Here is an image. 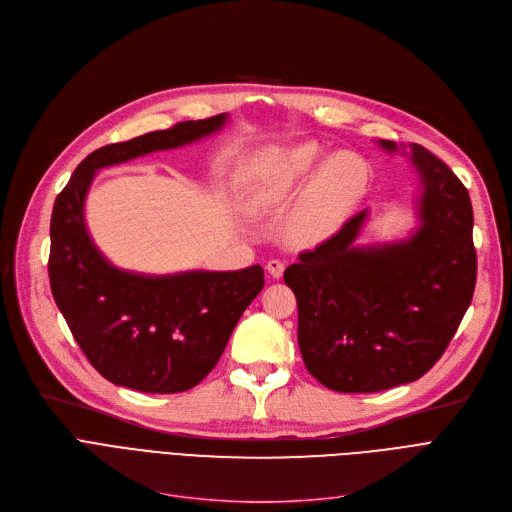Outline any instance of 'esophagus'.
<instances>
[{
  "label": "esophagus",
  "mask_w": 512,
  "mask_h": 512,
  "mask_svg": "<svg viewBox=\"0 0 512 512\" xmlns=\"http://www.w3.org/2000/svg\"><path fill=\"white\" fill-rule=\"evenodd\" d=\"M267 274H270L274 280H278V278H282V274H284V263L280 261V259H272V261H267Z\"/></svg>",
  "instance_id": "34e87169"
}]
</instances>
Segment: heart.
I'll return each mask as SVG.
<instances>
[{
    "instance_id": "b5f03b06",
    "label": "heart",
    "mask_w": 512,
    "mask_h": 512,
    "mask_svg": "<svg viewBox=\"0 0 512 512\" xmlns=\"http://www.w3.org/2000/svg\"><path fill=\"white\" fill-rule=\"evenodd\" d=\"M346 153L332 155L318 172L321 153L315 145H299L267 155L259 180L253 186V205L274 211L286 205L309 182L301 207L294 218V232L305 240L326 238L336 230L342 215L361 195L363 178H355V168Z\"/></svg>"
}]
</instances>
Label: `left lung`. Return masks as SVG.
Segmentation results:
<instances>
[{
  "label": "left lung",
  "instance_id": "8db88e82",
  "mask_svg": "<svg viewBox=\"0 0 512 512\" xmlns=\"http://www.w3.org/2000/svg\"><path fill=\"white\" fill-rule=\"evenodd\" d=\"M411 157L421 180L417 228L357 247L367 209L299 255L284 282L299 307V348L317 382L336 392H380L419 380L446 351L471 305L477 255L467 188L411 143L380 141Z\"/></svg>",
  "mask_w": 512,
  "mask_h": 512
}]
</instances>
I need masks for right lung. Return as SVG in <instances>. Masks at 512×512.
Wrapping results in <instances>:
<instances>
[{
    "label": "right lung",
    "mask_w": 512,
    "mask_h": 512,
    "mask_svg": "<svg viewBox=\"0 0 512 512\" xmlns=\"http://www.w3.org/2000/svg\"><path fill=\"white\" fill-rule=\"evenodd\" d=\"M228 114L180 122L80 161L51 213L49 284L89 363L116 386L174 394L197 386L220 361L240 315L263 288V267L147 276L118 270L85 224L97 170L218 132Z\"/></svg>",
    "instance_id": "obj_1"
}]
</instances>
